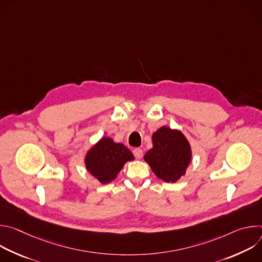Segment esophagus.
<instances>
[{"mask_svg": "<svg viewBox=\"0 0 262 262\" xmlns=\"http://www.w3.org/2000/svg\"><path fill=\"white\" fill-rule=\"evenodd\" d=\"M133 154H134V156L136 157V159H138V160H140V159L143 157V150H142L141 148H136V149H134Z\"/></svg>", "mask_w": 262, "mask_h": 262, "instance_id": "esophagus-1", "label": "esophagus"}]
</instances>
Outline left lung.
Here are the masks:
<instances>
[{
  "mask_svg": "<svg viewBox=\"0 0 262 262\" xmlns=\"http://www.w3.org/2000/svg\"><path fill=\"white\" fill-rule=\"evenodd\" d=\"M152 172L166 182H176L192 162V147L179 130L162 126L152 135V148L144 156Z\"/></svg>",
  "mask_w": 262,
  "mask_h": 262,
  "instance_id": "1",
  "label": "left lung"
}]
</instances>
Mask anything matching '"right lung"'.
Wrapping results in <instances>:
<instances>
[{"label": "right lung", "instance_id": "right-lung-1", "mask_svg": "<svg viewBox=\"0 0 262 262\" xmlns=\"http://www.w3.org/2000/svg\"><path fill=\"white\" fill-rule=\"evenodd\" d=\"M135 160L129 149L110 137H102L86 152L87 171L100 183L113 181L127 162Z\"/></svg>", "mask_w": 262, "mask_h": 262}]
</instances>
